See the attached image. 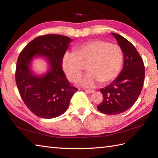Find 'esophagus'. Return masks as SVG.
I'll use <instances>...</instances> for the list:
<instances>
[{"label":"esophagus","instance_id":"esophagus-1","mask_svg":"<svg viewBox=\"0 0 158 158\" xmlns=\"http://www.w3.org/2000/svg\"><path fill=\"white\" fill-rule=\"evenodd\" d=\"M85 91L88 93H93L95 92L94 90H85Z\"/></svg>","mask_w":158,"mask_h":158}]
</instances>
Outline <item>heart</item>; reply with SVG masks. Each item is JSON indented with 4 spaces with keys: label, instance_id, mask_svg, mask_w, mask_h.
<instances>
[{
    "label": "heart",
    "instance_id": "1",
    "mask_svg": "<svg viewBox=\"0 0 158 158\" xmlns=\"http://www.w3.org/2000/svg\"><path fill=\"white\" fill-rule=\"evenodd\" d=\"M123 62V53L116 44L95 40L79 44L75 52H66L62 58V68L71 81H76L89 63V72L79 80L82 86L94 88L101 81L108 83L118 75Z\"/></svg>",
    "mask_w": 158,
    "mask_h": 158
}]
</instances>
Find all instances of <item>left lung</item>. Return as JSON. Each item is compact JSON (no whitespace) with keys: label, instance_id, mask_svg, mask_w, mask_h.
Returning a JSON list of instances; mask_svg holds the SVG:
<instances>
[{"label":"left lung","instance_id":"8db88e82","mask_svg":"<svg viewBox=\"0 0 158 158\" xmlns=\"http://www.w3.org/2000/svg\"><path fill=\"white\" fill-rule=\"evenodd\" d=\"M123 53V67L118 77L105 89H101L103 101L98 109L105 114L123 113L139 96L145 77L143 60L134 45L118 34L111 33Z\"/></svg>","mask_w":158,"mask_h":158}]
</instances>
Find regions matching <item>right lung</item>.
Here are the masks:
<instances>
[{"label": "right lung", "instance_id": "1", "mask_svg": "<svg viewBox=\"0 0 158 158\" xmlns=\"http://www.w3.org/2000/svg\"><path fill=\"white\" fill-rule=\"evenodd\" d=\"M73 40L60 35H45L35 38L19 56L15 79L26 105L36 116L53 118L68 109L77 89L71 86L62 68V58ZM44 57L46 73L37 75L31 69L35 58Z\"/></svg>", "mask_w": 158, "mask_h": 158}]
</instances>
